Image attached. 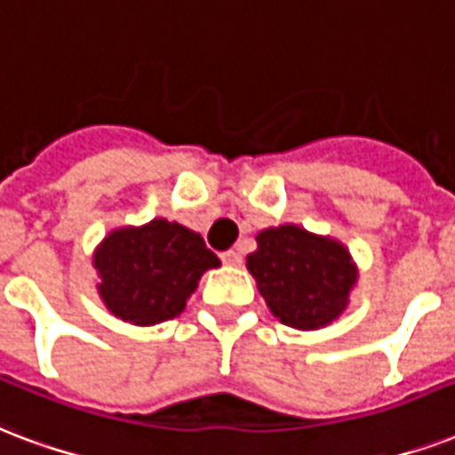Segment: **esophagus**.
<instances>
[{"label":"esophagus","mask_w":455,"mask_h":455,"mask_svg":"<svg viewBox=\"0 0 455 455\" xmlns=\"http://www.w3.org/2000/svg\"><path fill=\"white\" fill-rule=\"evenodd\" d=\"M221 260H224V265H241V262H243V255H241L238 248H231V251H224V253H221Z\"/></svg>","instance_id":"34e87169"}]
</instances>
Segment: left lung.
Returning <instances> with one entry per match:
<instances>
[{"label":"left lung","mask_w":455,"mask_h":455,"mask_svg":"<svg viewBox=\"0 0 455 455\" xmlns=\"http://www.w3.org/2000/svg\"><path fill=\"white\" fill-rule=\"evenodd\" d=\"M248 270L270 311L299 331L335 321L356 282L345 245L291 224L262 231L258 251L248 255Z\"/></svg>","instance_id":"1"}]
</instances>
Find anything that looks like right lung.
I'll list each match as a JSON object with an SVG mask.
<instances>
[{
    "label": "right lung",
    "mask_w": 455,
    "mask_h": 455,
    "mask_svg": "<svg viewBox=\"0 0 455 455\" xmlns=\"http://www.w3.org/2000/svg\"><path fill=\"white\" fill-rule=\"evenodd\" d=\"M93 265L108 308L134 325H154L183 311L202 272L217 267L219 258L200 234L154 219L142 228L113 231L96 251Z\"/></svg>",
    "instance_id": "add662e5"
}]
</instances>
